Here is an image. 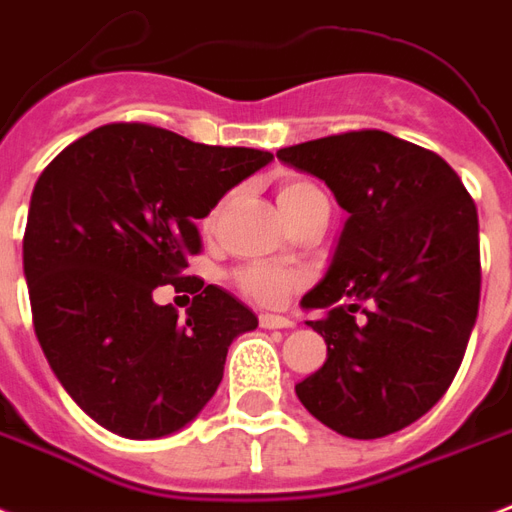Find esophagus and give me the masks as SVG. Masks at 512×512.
I'll list each match as a JSON object with an SVG mask.
<instances>
[{"mask_svg": "<svg viewBox=\"0 0 512 512\" xmlns=\"http://www.w3.org/2000/svg\"><path fill=\"white\" fill-rule=\"evenodd\" d=\"M260 325L263 328H293V320L290 317H282V314H260Z\"/></svg>", "mask_w": 512, "mask_h": 512, "instance_id": "obj_1", "label": "esophagus"}]
</instances>
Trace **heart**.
I'll list each match as a JSON object with an SVG mask.
<instances>
[{
	"label": "heart",
	"instance_id": "b5f03b06",
	"mask_svg": "<svg viewBox=\"0 0 512 512\" xmlns=\"http://www.w3.org/2000/svg\"><path fill=\"white\" fill-rule=\"evenodd\" d=\"M279 206L285 211V217H295L301 208L312 206L317 200H328L323 195V189L314 187L312 181H287L279 187ZM217 217V208L206 217L203 225H211ZM236 287L241 293L263 306H279L285 304L287 295L293 293L295 287L304 285V274H298L293 268L276 266V263H249V266L238 268L236 271Z\"/></svg>",
	"mask_w": 512,
	"mask_h": 512
}]
</instances>
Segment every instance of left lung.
<instances>
[{
  "label": "left lung",
  "mask_w": 512,
  "mask_h": 512,
  "mask_svg": "<svg viewBox=\"0 0 512 512\" xmlns=\"http://www.w3.org/2000/svg\"><path fill=\"white\" fill-rule=\"evenodd\" d=\"M276 157L323 179L350 214L331 266L301 301L325 309L306 325L323 336L328 358L295 393L342 437L401 431L448 391L475 328V200L439 154L391 132L328 135Z\"/></svg>",
  "instance_id": "left-lung-1"
}]
</instances>
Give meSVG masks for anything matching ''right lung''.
I'll list each match as a JSON object with an SVG mask.
<instances>
[{"label":"right lung","mask_w":512,"mask_h":512,"mask_svg":"<svg viewBox=\"0 0 512 512\" xmlns=\"http://www.w3.org/2000/svg\"><path fill=\"white\" fill-rule=\"evenodd\" d=\"M271 160L149 124H105L40 173L24 233L34 333L102 429L168 437L217 393L227 347L257 317L184 268L200 252L195 222ZM162 284L196 295L187 321L153 304Z\"/></svg>","instance_id":"1"}]
</instances>
